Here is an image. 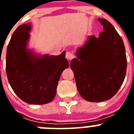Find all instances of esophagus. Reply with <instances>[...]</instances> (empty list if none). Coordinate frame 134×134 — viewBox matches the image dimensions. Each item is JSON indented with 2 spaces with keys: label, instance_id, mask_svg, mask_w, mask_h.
<instances>
[{
  "label": "esophagus",
  "instance_id": "1",
  "mask_svg": "<svg viewBox=\"0 0 134 134\" xmlns=\"http://www.w3.org/2000/svg\"><path fill=\"white\" fill-rule=\"evenodd\" d=\"M74 58V55L72 53L70 52H67L66 54V58L68 60H72Z\"/></svg>",
  "mask_w": 134,
  "mask_h": 134
}]
</instances>
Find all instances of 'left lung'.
<instances>
[{"mask_svg":"<svg viewBox=\"0 0 134 134\" xmlns=\"http://www.w3.org/2000/svg\"><path fill=\"white\" fill-rule=\"evenodd\" d=\"M98 21L104 31L98 37L89 35L70 64L79 93L91 102L113 97L122 85L127 69L122 39L107 20Z\"/></svg>","mask_w":134,"mask_h":134,"instance_id":"1","label":"left lung"}]
</instances>
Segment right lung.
I'll return each instance as SVG.
<instances>
[{
  "label": "right lung",
  "mask_w": 134,
  "mask_h": 134,
  "mask_svg": "<svg viewBox=\"0 0 134 134\" xmlns=\"http://www.w3.org/2000/svg\"><path fill=\"white\" fill-rule=\"evenodd\" d=\"M31 23L21 25L11 37L7 49L6 71L12 89L31 105H43L55 97L61 74L69 67L66 52L41 55L28 48Z\"/></svg>",
  "instance_id": "1"
}]
</instances>
